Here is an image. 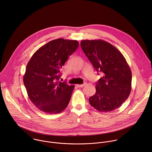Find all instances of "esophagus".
<instances>
[{"label":"esophagus","mask_w":152,"mask_h":152,"mask_svg":"<svg viewBox=\"0 0 152 152\" xmlns=\"http://www.w3.org/2000/svg\"><path fill=\"white\" fill-rule=\"evenodd\" d=\"M85 85H86V83H83V84H81V85H76V86H77V87H83V86H84Z\"/></svg>","instance_id":"34e87169"}]
</instances>
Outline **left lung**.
<instances>
[{
  "instance_id": "8db88e82",
  "label": "left lung",
  "mask_w": 152,
  "mask_h": 152,
  "mask_svg": "<svg viewBox=\"0 0 152 152\" xmlns=\"http://www.w3.org/2000/svg\"><path fill=\"white\" fill-rule=\"evenodd\" d=\"M80 46L95 70L103 75L96 83L95 94L89 98L90 104L101 112L118 109L131 91L132 73L125 57L103 40H82Z\"/></svg>"
}]
</instances>
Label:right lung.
Instances as JSON below:
<instances>
[{
  "mask_svg": "<svg viewBox=\"0 0 152 152\" xmlns=\"http://www.w3.org/2000/svg\"><path fill=\"white\" fill-rule=\"evenodd\" d=\"M79 46L77 40L57 39L40 47L27 64L23 82L32 103L48 114L68 106L74 85L61 82L60 69Z\"/></svg>",
  "mask_w": 152,
  "mask_h": 152,
  "instance_id": "obj_1",
  "label": "right lung"
}]
</instances>
